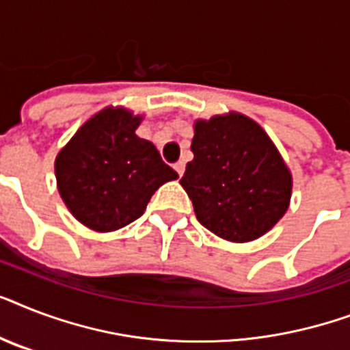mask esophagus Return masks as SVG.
<instances>
[{
    "label": "esophagus",
    "mask_w": 350,
    "mask_h": 350,
    "mask_svg": "<svg viewBox=\"0 0 350 350\" xmlns=\"http://www.w3.org/2000/svg\"><path fill=\"white\" fill-rule=\"evenodd\" d=\"M174 170L181 178V176H183V172H185V163H183V161H178V163H174Z\"/></svg>",
    "instance_id": "1"
}]
</instances>
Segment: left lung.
<instances>
[{
  "label": "left lung",
  "instance_id": "1",
  "mask_svg": "<svg viewBox=\"0 0 350 350\" xmlns=\"http://www.w3.org/2000/svg\"><path fill=\"white\" fill-rule=\"evenodd\" d=\"M181 187L198 221L219 238L247 243L287 213L293 174L282 154L254 120L239 112L194 121Z\"/></svg>",
  "mask_w": 350,
  "mask_h": 350
}]
</instances>
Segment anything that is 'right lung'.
<instances>
[{
  "instance_id": "add662e5",
  "label": "right lung",
  "mask_w": 350,
  "mask_h": 350,
  "mask_svg": "<svg viewBox=\"0 0 350 350\" xmlns=\"http://www.w3.org/2000/svg\"><path fill=\"white\" fill-rule=\"evenodd\" d=\"M142 120L125 107H105L57 152L59 196L90 230L112 232L132 224L154 192L178 178L158 148L136 134Z\"/></svg>"
}]
</instances>
